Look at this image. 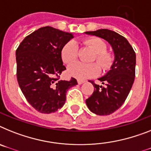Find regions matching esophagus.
<instances>
[{"label":"esophagus","mask_w":151,"mask_h":151,"mask_svg":"<svg viewBox=\"0 0 151 151\" xmlns=\"http://www.w3.org/2000/svg\"><path fill=\"white\" fill-rule=\"evenodd\" d=\"M85 81H83V80H78V84H81V83H84Z\"/></svg>","instance_id":"esophagus-1"}]
</instances>
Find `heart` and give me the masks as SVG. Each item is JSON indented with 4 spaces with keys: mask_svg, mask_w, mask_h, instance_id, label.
<instances>
[{
    "mask_svg": "<svg viewBox=\"0 0 151 151\" xmlns=\"http://www.w3.org/2000/svg\"><path fill=\"white\" fill-rule=\"evenodd\" d=\"M83 44L88 46L96 53L93 58V61L99 64L104 71L111 68L114 63V56L111 52L107 50V44L97 37L87 38L83 40ZM78 47L73 41H69L62 47L61 58L65 64H71L78 58ZM96 63L83 64L81 62L74 63L68 68V73L73 78L80 80L93 78L100 73V68Z\"/></svg>",
    "mask_w": 151,
    "mask_h": 151,
    "instance_id": "obj_1",
    "label": "heart"
}]
</instances>
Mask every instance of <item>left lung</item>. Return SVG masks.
I'll list each match as a JSON object with an SVG mask.
<instances>
[{"label":"left lung","mask_w":151,"mask_h":151,"mask_svg":"<svg viewBox=\"0 0 151 151\" xmlns=\"http://www.w3.org/2000/svg\"><path fill=\"white\" fill-rule=\"evenodd\" d=\"M85 33L106 40L114 52L115 60L111 69L98 79L104 86L91 81L94 90L86 100L91 112L101 116L110 115L122 106L130 93L135 78L136 54L128 40L113 30L100 29Z\"/></svg>","instance_id":"obj_1"}]
</instances>
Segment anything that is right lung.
Returning a JSON list of instances; mask_svg holds the SVG:
<instances>
[{
  "label": "right lung",
  "mask_w": 151,
  "mask_h": 151,
  "mask_svg": "<svg viewBox=\"0 0 151 151\" xmlns=\"http://www.w3.org/2000/svg\"><path fill=\"white\" fill-rule=\"evenodd\" d=\"M73 37L70 33L44 27L27 35L16 50L19 87L38 112L50 114L61 108L68 90L78 83L73 78L60 80L66 70L61 49Z\"/></svg>",
  "instance_id": "right-lung-1"
}]
</instances>
